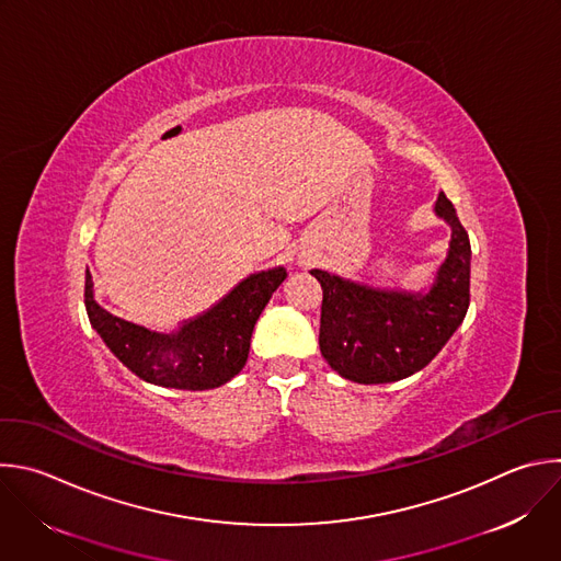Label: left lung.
Segmentation results:
<instances>
[{
  "label": "left lung",
  "instance_id": "left-lung-1",
  "mask_svg": "<svg viewBox=\"0 0 561 561\" xmlns=\"http://www.w3.org/2000/svg\"><path fill=\"white\" fill-rule=\"evenodd\" d=\"M434 211L451 227V240L427 293L386 290L310 271L323 290L319 347L343 379L363 386L408 379L462 323L469 308V236L443 192Z\"/></svg>",
  "mask_w": 561,
  "mask_h": 561
}]
</instances>
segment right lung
Returning a JSON list of instances; mask_svg holds the SVG:
<instances>
[{
	"instance_id": "1",
	"label": "right lung",
	"mask_w": 561,
	"mask_h": 561,
	"mask_svg": "<svg viewBox=\"0 0 561 561\" xmlns=\"http://www.w3.org/2000/svg\"><path fill=\"white\" fill-rule=\"evenodd\" d=\"M284 279V266L249 275L207 312L162 334L101 308L85 271V310L105 345L138 379L173 390H214L244 367L253 328Z\"/></svg>"
}]
</instances>
